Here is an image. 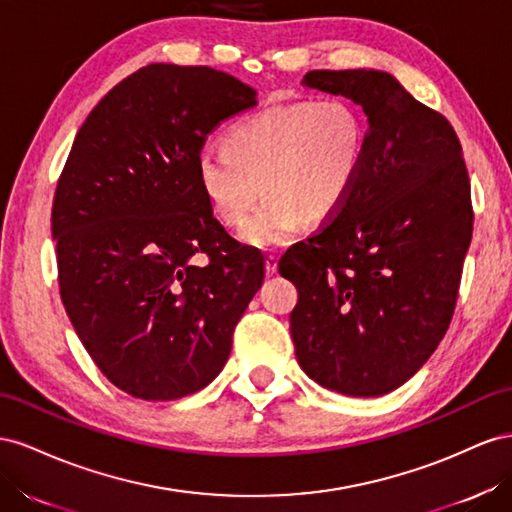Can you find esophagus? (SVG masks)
<instances>
[{
  "mask_svg": "<svg viewBox=\"0 0 512 512\" xmlns=\"http://www.w3.org/2000/svg\"><path fill=\"white\" fill-rule=\"evenodd\" d=\"M276 270H279V257L268 255L266 257V274H276Z\"/></svg>",
  "mask_w": 512,
  "mask_h": 512,
  "instance_id": "34e87169",
  "label": "esophagus"
}]
</instances>
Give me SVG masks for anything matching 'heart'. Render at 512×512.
I'll use <instances>...</instances> for the list:
<instances>
[{"instance_id": "1", "label": "heart", "mask_w": 512, "mask_h": 512, "mask_svg": "<svg viewBox=\"0 0 512 512\" xmlns=\"http://www.w3.org/2000/svg\"><path fill=\"white\" fill-rule=\"evenodd\" d=\"M367 126L343 98L274 105L238 120L223 150L197 154V182L223 225L244 227L261 191L268 195L242 240L281 246L306 223L341 210L362 173Z\"/></svg>"}]
</instances>
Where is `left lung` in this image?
I'll list each match as a JSON object with an SVG mask.
<instances>
[{"label":"left lung","instance_id":"left-lung-1","mask_svg":"<svg viewBox=\"0 0 512 512\" xmlns=\"http://www.w3.org/2000/svg\"><path fill=\"white\" fill-rule=\"evenodd\" d=\"M302 85L367 115L352 195L281 257L298 287L289 315L302 371L347 397H379L429 360L450 326L472 240L455 128L382 70H311Z\"/></svg>","mask_w":512,"mask_h":512}]
</instances>
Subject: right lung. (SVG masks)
Masks as SVG:
<instances>
[{"label":"right lung","instance_id":"1","mask_svg":"<svg viewBox=\"0 0 512 512\" xmlns=\"http://www.w3.org/2000/svg\"><path fill=\"white\" fill-rule=\"evenodd\" d=\"M255 105L227 72L150 64L98 102L72 143L51 212L60 296L96 367L137 399L206 388L264 283V259L227 236L195 167L212 130Z\"/></svg>","mask_w":512,"mask_h":512}]
</instances>
